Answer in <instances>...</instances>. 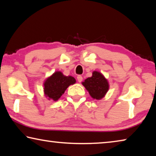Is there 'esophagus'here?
<instances>
[{
    "mask_svg": "<svg viewBox=\"0 0 156 156\" xmlns=\"http://www.w3.org/2000/svg\"><path fill=\"white\" fill-rule=\"evenodd\" d=\"M77 80H78V81L79 82V83H81L82 81H83V77H82L81 76H77Z\"/></svg>",
    "mask_w": 156,
    "mask_h": 156,
    "instance_id": "obj_1",
    "label": "esophagus"
}]
</instances>
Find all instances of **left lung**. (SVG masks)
I'll list each match as a JSON object with an SVG mask.
<instances>
[{"instance_id": "obj_1", "label": "left lung", "mask_w": 156, "mask_h": 156, "mask_svg": "<svg viewBox=\"0 0 156 156\" xmlns=\"http://www.w3.org/2000/svg\"><path fill=\"white\" fill-rule=\"evenodd\" d=\"M83 86L94 99L102 98L109 90V83L104 76L98 72H94L91 78L83 82Z\"/></svg>"}]
</instances>
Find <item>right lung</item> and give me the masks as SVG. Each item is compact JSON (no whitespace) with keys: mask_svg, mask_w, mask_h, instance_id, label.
Returning <instances> with one entry per match:
<instances>
[{"mask_svg":"<svg viewBox=\"0 0 156 156\" xmlns=\"http://www.w3.org/2000/svg\"><path fill=\"white\" fill-rule=\"evenodd\" d=\"M76 83L72 76H65L60 72H55L44 83V94L54 101L58 100L69 86Z\"/></svg>","mask_w":156,"mask_h":156,"instance_id":"obj_1","label":"right lung"}]
</instances>
